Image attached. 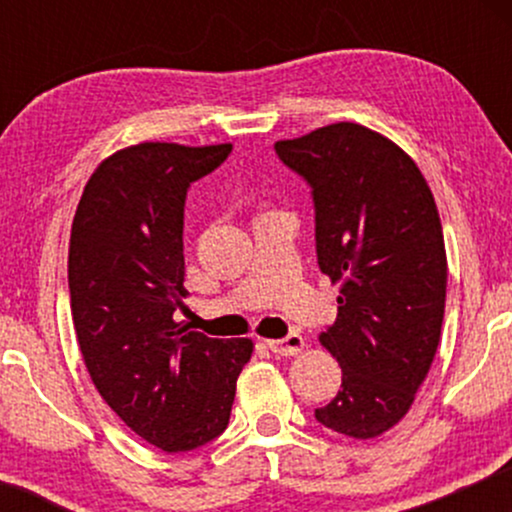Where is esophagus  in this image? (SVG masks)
<instances>
[{"instance_id": "obj_1", "label": "esophagus", "mask_w": 512, "mask_h": 512, "mask_svg": "<svg viewBox=\"0 0 512 512\" xmlns=\"http://www.w3.org/2000/svg\"><path fill=\"white\" fill-rule=\"evenodd\" d=\"M267 346H269V351L276 356H296L298 351H303L305 339L301 337V334L293 332L284 339H267Z\"/></svg>"}]
</instances>
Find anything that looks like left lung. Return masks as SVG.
Wrapping results in <instances>:
<instances>
[{
    "mask_svg": "<svg viewBox=\"0 0 512 512\" xmlns=\"http://www.w3.org/2000/svg\"><path fill=\"white\" fill-rule=\"evenodd\" d=\"M274 151L310 185L317 264L342 284L337 320L320 334L342 390L315 419L375 438L407 414L440 342L448 260L431 187L397 144L356 122Z\"/></svg>",
    "mask_w": 512,
    "mask_h": 512,
    "instance_id": "1",
    "label": "left lung"
}]
</instances>
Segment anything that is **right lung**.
Here are the masks:
<instances>
[{
    "instance_id": "add662e5",
    "label": "right lung",
    "mask_w": 512,
    "mask_h": 512,
    "mask_svg": "<svg viewBox=\"0 0 512 512\" xmlns=\"http://www.w3.org/2000/svg\"><path fill=\"white\" fill-rule=\"evenodd\" d=\"M231 144L144 142L105 158L76 207L69 305L79 349L108 407L146 443L197 450L226 431L250 339H211L185 310V199Z\"/></svg>"
}]
</instances>
